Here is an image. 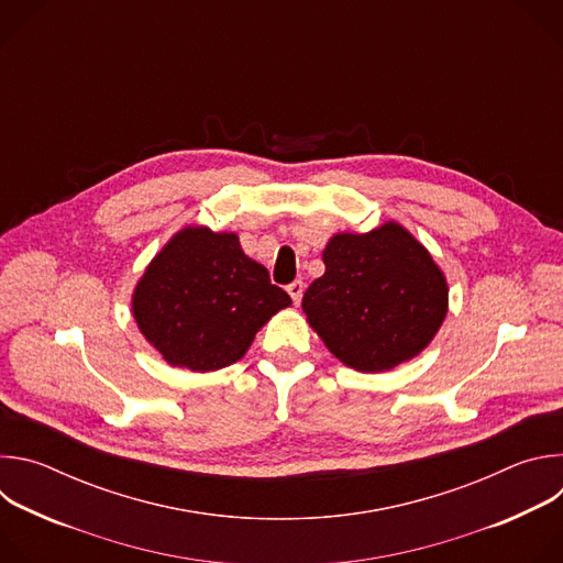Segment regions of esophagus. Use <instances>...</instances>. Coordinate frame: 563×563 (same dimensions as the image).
I'll list each match as a JSON object with an SVG mask.
<instances>
[{
  "mask_svg": "<svg viewBox=\"0 0 563 563\" xmlns=\"http://www.w3.org/2000/svg\"><path fill=\"white\" fill-rule=\"evenodd\" d=\"M302 291H305V285H302L300 280H294V283L287 287V294L291 296L294 305H298V302H300V298H302Z\"/></svg>",
  "mask_w": 563,
  "mask_h": 563,
  "instance_id": "obj_1",
  "label": "esophagus"
}]
</instances>
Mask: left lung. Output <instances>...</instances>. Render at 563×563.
Returning <instances> with one entry per match:
<instances>
[{
	"label": "left lung",
	"mask_w": 563,
	"mask_h": 563,
	"mask_svg": "<svg viewBox=\"0 0 563 563\" xmlns=\"http://www.w3.org/2000/svg\"><path fill=\"white\" fill-rule=\"evenodd\" d=\"M325 274L305 296L309 328L356 372H389L419 356L448 313V280L419 240L396 220L334 233Z\"/></svg>",
	"instance_id": "1"
}]
</instances>
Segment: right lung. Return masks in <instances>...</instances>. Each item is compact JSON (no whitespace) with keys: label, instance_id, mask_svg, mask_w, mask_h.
<instances>
[{"label":"right lung","instance_id":"obj_1","mask_svg":"<svg viewBox=\"0 0 563 563\" xmlns=\"http://www.w3.org/2000/svg\"><path fill=\"white\" fill-rule=\"evenodd\" d=\"M291 298L240 247L238 233L187 224L135 283L140 334L172 367L216 372L243 358Z\"/></svg>","mask_w":563,"mask_h":563}]
</instances>
